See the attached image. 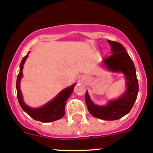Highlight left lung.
<instances>
[{"instance_id":"obj_1","label":"left lung","mask_w":153,"mask_h":153,"mask_svg":"<svg viewBox=\"0 0 153 153\" xmlns=\"http://www.w3.org/2000/svg\"><path fill=\"white\" fill-rule=\"evenodd\" d=\"M111 46V56L103 60L107 70L122 73L126 81V91L117 100L109 101L107 105L98 106L93 103L88 92H85V101L88 112L97 118L105 120H115L128 114L137 100L139 91L138 80L136 69L124 46L118 42L107 40Z\"/></svg>"}]
</instances>
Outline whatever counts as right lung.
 Listing matches in <instances>:
<instances>
[{"mask_svg": "<svg viewBox=\"0 0 153 153\" xmlns=\"http://www.w3.org/2000/svg\"><path fill=\"white\" fill-rule=\"evenodd\" d=\"M29 53L30 51L22 60L19 67V73L18 74L17 79H16V93H17L18 101H19L20 106L26 113H27L30 117L38 121L48 123V122L59 120L65 115V104H66L68 99L73 93L74 86L76 83H74L71 86L68 87L62 91L51 101L48 102L41 107L31 108V107H28L23 101L22 95L21 90H20V81L22 78L23 66L28 57Z\"/></svg>", "mask_w": 153, "mask_h": 153, "instance_id": "right-lung-1", "label": "right lung"}]
</instances>
